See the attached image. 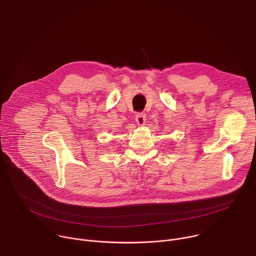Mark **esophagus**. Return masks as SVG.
<instances>
[{
  "label": "esophagus",
  "mask_w": 256,
  "mask_h": 256,
  "mask_svg": "<svg viewBox=\"0 0 256 256\" xmlns=\"http://www.w3.org/2000/svg\"><path fill=\"white\" fill-rule=\"evenodd\" d=\"M136 122L138 126H142L146 122V114L144 112H138L136 114Z\"/></svg>",
  "instance_id": "1"
}]
</instances>
